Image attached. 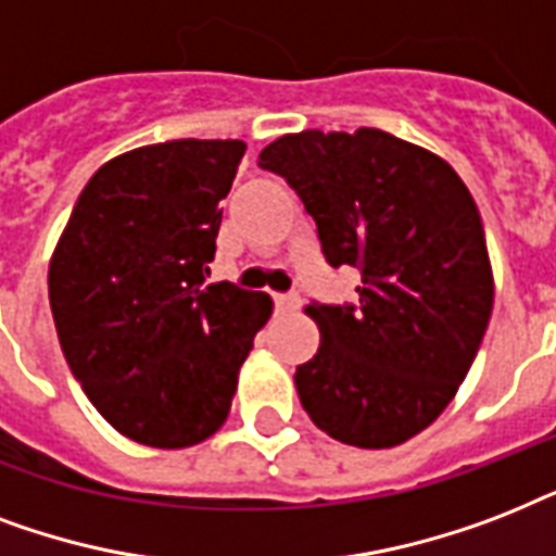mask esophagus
Returning a JSON list of instances; mask_svg holds the SVG:
<instances>
[{
  "instance_id": "obj_1",
  "label": "esophagus",
  "mask_w": 556,
  "mask_h": 556,
  "mask_svg": "<svg viewBox=\"0 0 556 556\" xmlns=\"http://www.w3.org/2000/svg\"><path fill=\"white\" fill-rule=\"evenodd\" d=\"M275 307L278 309H299L301 307V295L299 292H275Z\"/></svg>"
}]
</instances>
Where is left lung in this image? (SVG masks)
<instances>
[{"label":"left lung","instance_id":"1","mask_svg":"<svg viewBox=\"0 0 556 556\" xmlns=\"http://www.w3.org/2000/svg\"><path fill=\"white\" fill-rule=\"evenodd\" d=\"M257 165L316 219L330 266H356V304H318L321 345L295 368L309 420L351 446L389 450L450 406L493 313L481 214L453 167L391 132L304 130Z\"/></svg>","mask_w":556,"mask_h":556}]
</instances>
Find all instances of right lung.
I'll return each instance as SVG.
<instances>
[{
    "label": "right lung",
    "instance_id": "obj_1",
    "mask_svg": "<svg viewBox=\"0 0 556 556\" xmlns=\"http://www.w3.org/2000/svg\"><path fill=\"white\" fill-rule=\"evenodd\" d=\"M247 144L179 139L98 167L49 266L60 348L86 397L130 441L182 450L229 417L273 313L266 292L205 283Z\"/></svg>",
    "mask_w": 556,
    "mask_h": 556
}]
</instances>
